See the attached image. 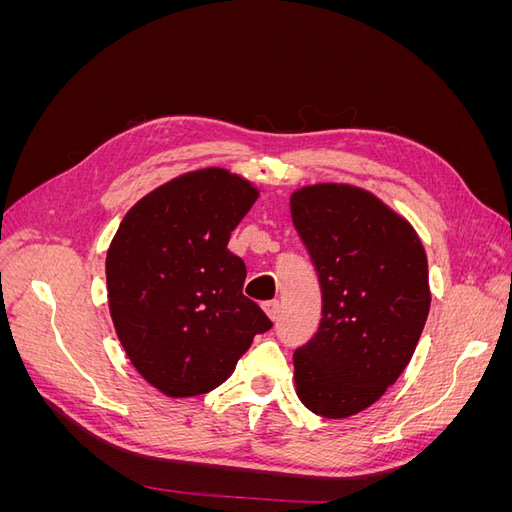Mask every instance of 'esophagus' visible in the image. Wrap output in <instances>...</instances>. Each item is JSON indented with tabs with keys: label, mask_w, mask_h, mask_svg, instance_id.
Here are the masks:
<instances>
[{
	"label": "esophagus",
	"mask_w": 512,
	"mask_h": 512,
	"mask_svg": "<svg viewBox=\"0 0 512 512\" xmlns=\"http://www.w3.org/2000/svg\"><path fill=\"white\" fill-rule=\"evenodd\" d=\"M262 309H265L267 316H269L271 320H275V318H277V314H280V301H277V299H273V301H265V303H262Z\"/></svg>",
	"instance_id": "obj_1"
}]
</instances>
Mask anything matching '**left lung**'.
Returning <instances> with one entry per match:
<instances>
[{
    "mask_svg": "<svg viewBox=\"0 0 512 512\" xmlns=\"http://www.w3.org/2000/svg\"><path fill=\"white\" fill-rule=\"evenodd\" d=\"M290 213L322 290L318 333L292 356L297 395L318 416L348 418L412 359L431 305L427 256L401 215L354 185H307Z\"/></svg>",
    "mask_w": 512,
    "mask_h": 512,
    "instance_id": "1",
    "label": "left lung"
}]
</instances>
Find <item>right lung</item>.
Segmentation results:
<instances>
[{"label": "right lung", "mask_w": 512, "mask_h": 512, "mask_svg": "<svg viewBox=\"0 0 512 512\" xmlns=\"http://www.w3.org/2000/svg\"><path fill=\"white\" fill-rule=\"evenodd\" d=\"M250 181L203 168L160 185L126 213L106 254L108 307L128 359L168 397L230 378L254 335L273 327L243 294L230 232L256 203Z\"/></svg>", "instance_id": "right-lung-1"}]
</instances>
